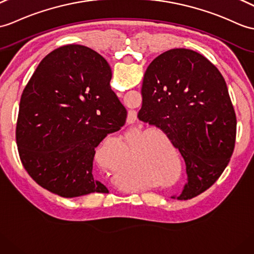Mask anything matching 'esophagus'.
<instances>
[{
  "label": "esophagus",
  "mask_w": 254,
  "mask_h": 254,
  "mask_svg": "<svg viewBox=\"0 0 254 254\" xmlns=\"http://www.w3.org/2000/svg\"><path fill=\"white\" fill-rule=\"evenodd\" d=\"M129 118H131V120H133V119H134V118H135V116L131 114V116H129Z\"/></svg>",
  "instance_id": "1"
}]
</instances>
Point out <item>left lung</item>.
Masks as SVG:
<instances>
[{"instance_id": "left-lung-1", "label": "left lung", "mask_w": 254, "mask_h": 254, "mask_svg": "<svg viewBox=\"0 0 254 254\" xmlns=\"http://www.w3.org/2000/svg\"><path fill=\"white\" fill-rule=\"evenodd\" d=\"M141 96L138 119L162 129L185 160L188 182L178 199L207 190L231 160L237 128L221 72L197 52L170 50L147 68Z\"/></svg>"}]
</instances>
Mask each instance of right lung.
I'll list each match as a JSON object with an SVG mask.
<instances>
[{
    "label": "right lung",
    "instance_id": "right-lung-1",
    "mask_svg": "<svg viewBox=\"0 0 254 254\" xmlns=\"http://www.w3.org/2000/svg\"><path fill=\"white\" fill-rule=\"evenodd\" d=\"M110 80L105 58L78 44L58 47L35 69L20 98L16 143L44 190L64 198L108 193L92 172L95 148L127 115Z\"/></svg>",
    "mask_w": 254,
    "mask_h": 254
}]
</instances>
